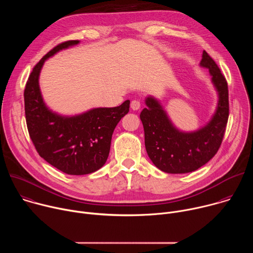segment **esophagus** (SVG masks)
I'll list each match as a JSON object with an SVG mask.
<instances>
[{"mask_svg": "<svg viewBox=\"0 0 253 253\" xmlns=\"http://www.w3.org/2000/svg\"><path fill=\"white\" fill-rule=\"evenodd\" d=\"M140 106H141V104H140V101L139 100H133V101H131V108L133 110H138V109H140Z\"/></svg>", "mask_w": 253, "mask_h": 253, "instance_id": "obj_1", "label": "esophagus"}]
</instances>
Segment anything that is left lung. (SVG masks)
I'll list each match as a JSON object with an SVG mask.
<instances>
[{
	"mask_svg": "<svg viewBox=\"0 0 253 253\" xmlns=\"http://www.w3.org/2000/svg\"><path fill=\"white\" fill-rule=\"evenodd\" d=\"M200 65L208 68L219 95L217 110L205 127L192 133L178 131L152 97L146 99L147 107L140 114L147 154L157 168L167 173L197 170L217 153L224 137L229 116L227 81L206 51H203Z\"/></svg>",
	"mask_w": 253,
	"mask_h": 253,
	"instance_id": "8db88e82",
	"label": "left lung"
}]
</instances>
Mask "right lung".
I'll return each instance as SVG.
<instances>
[{
	"instance_id": "right-lung-1",
	"label": "right lung",
	"mask_w": 253,
	"mask_h": 253,
	"mask_svg": "<svg viewBox=\"0 0 253 253\" xmlns=\"http://www.w3.org/2000/svg\"><path fill=\"white\" fill-rule=\"evenodd\" d=\"M63 42L48 52L33 68L24 91L26 123L39 155L70 175L97 171L109 155L113 131L129 112L130 101L114 108H96L74 117H62L46 107L39 88V74L45 60L56 52L78 44Z\"/></svg>"
}]
</instances>
